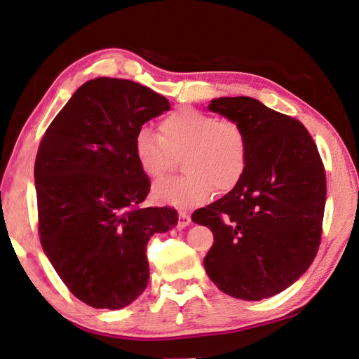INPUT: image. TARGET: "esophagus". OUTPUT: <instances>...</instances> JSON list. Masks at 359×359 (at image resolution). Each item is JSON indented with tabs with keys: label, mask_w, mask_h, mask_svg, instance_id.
Returning <instances> with one entry per match:
<instances>
[{
	"label": "esophagus",
	"mask_w": 359,
	"mask_h": 359,
	"mask_svg": "<svg viewBox=\"0 0 359 359\" xmlns=\"http://www.w3.org/2000/svg\"><path fill=\"white\" fill-rule=\"evenodd\" d=\"M190 215L186 213V212H180L178 215V229H184V226H187L190 224Z\"/></svg>",
	"instance_id": "esophagus-1"
}]
</instances>
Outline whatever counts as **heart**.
<instances>
[{
    "mask_svg": "<svg viewBox=\"0 0 359 359\" xmlns=\"http://www.w3.org/2000/svg\"><path fill=\"white\" fill-rule=\"evenodd\" d=\"M134 154L140 169L154 181L164 178L182 156L186 177L156 184L155 196L178 208H194L204 204L213 189L226 191L238 184L247 168L248 142L236 120L181 108L161 120L160 135L140 128Z\"/></svg>",
    "mask_w": 359,
    "mask_h": 359,
    "instance_id": "b5f03b06",
    "label": "heart"
}]
</instances>
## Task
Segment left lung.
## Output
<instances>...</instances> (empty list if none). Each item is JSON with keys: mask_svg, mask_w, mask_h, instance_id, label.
Returning <instances> with one entry per match:
<instances>
[{"mask_svg": "<svg viewBox=\"0 0 359 359\" xmlns=\"http://www.w3.org/2000/svg\"><path fill=\"white\" fill-rule=\"evenodd\" d=\"M208 108L243 128L248 158L233 190L191 215L215 236L204 268L234 299H268L291 286L317 256L325 165L299 120L245 95L215 99Z\"/></svg>", "mask_w": 359, "mask_h": 359, "instance_id": "left-lung-1", "label": "left lung"}]
</instances>
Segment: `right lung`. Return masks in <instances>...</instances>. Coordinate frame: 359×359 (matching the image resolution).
Wrapping results in <instances>:
<instances>
[{
  "mask_svg": "<svg viewBox=\"0 0 359 359\" xmlns=\"http://www.w3.org/2000/svg\"><path fill=\"white\" fill-rule=\"evenodd\" d=\"M169 100L128 79L83 83L51 121L34 161L41 245L60 280L95 309H121L149 280L151 236L178 222L172 207H140L151 181L137 130Z\"/></svg>",
  "mask_w": 359,
  "mask_h": 359,
  "instance_id": "right-lung-1",
  "label": "right lung"
}]
</instances>
